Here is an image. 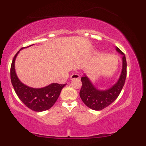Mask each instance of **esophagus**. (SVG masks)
Returning a JSON list of instances; mask_svg holds the SVG:
<instances>
[{"mask_svg": "<svg viewBox=\"0 0 146 146\" xmlns=\"http://www.w3.org/2000/svg\"><path fill=\"white\" fill-rule=\"evenodd\" d=\"M78 78H80V75L78 74H75V73L72 74L71 76V80H73V79H78Z\"/></svg>", "mask_w": 146, "mask_h": 146, "instance_id": "esophagus-1", "label": "esophagus"}]
</instances>
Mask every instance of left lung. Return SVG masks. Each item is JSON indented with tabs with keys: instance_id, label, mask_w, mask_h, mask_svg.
<instances>
[{
	"instance_id": "8db88e82",
	"label": "left lung",
	"mask_w": 146,
	"mask_h": 146,
	"mask_svg": "<svg viewBox=\"0 0 146 146\" xmlns=\"http://www.w3.org/2000/svg\"><path fill=\"white\" fill-rule=\"evenodd\" d=\"M116 51L123 56L122 69L119 80L110 88L106 90H100L92 84L86 75L84 74L82 77V86L80 92V98L90 109L101 110L108 106L116 100L123 88L126 78V59L124 53L118 47H116Z\"/></svg>"
}]
</instances>
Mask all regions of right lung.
Returning a JSON list of instances; mask_svg holds the SVG:
<instances>
[{"mask_svg": "<svg viewBox=\"0 0 146 146\" xmlns=\"http://www.w3.org/2000/svg\"><path fill=\"white\" fill-rule=\"evenodd\" d=\"M24 48H21V50ZM19 51L15 55L10 70L11 84L16 95L26 106L33 111L42 112L48 110L56 103L62 89L66 84H60L52 83L43 88H34L22 83L15 70V60Z\"/></svg>", "mask_w": 146, "mask_h": 146, "instance_id": "right-lung-1", "label": "right lung"}]
</instances>
